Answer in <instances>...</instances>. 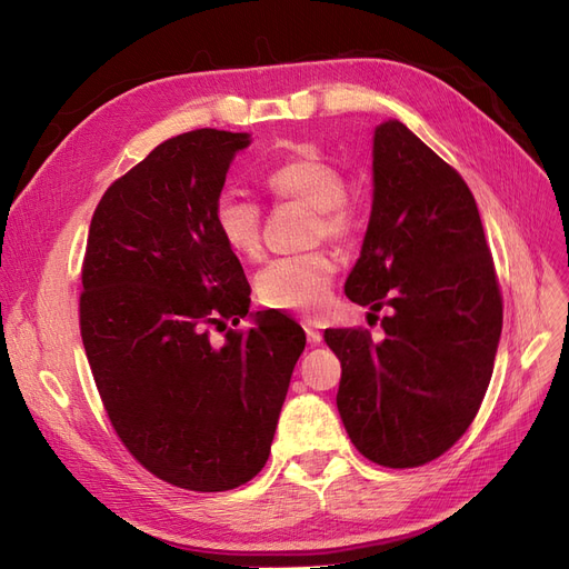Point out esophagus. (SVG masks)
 <instances>
[{
    "instance_id": "1",
    "label": "esophagus",
    "mask_w": 569,
    "mask_h": 569,
    "mask_svg": "<svg viewBox=\"0 0 569 569\" xmlns=\"http://www.w3.org/2000/svg\"><path fill=\"white\" fill-rule=\"evenodd\" d=\"M303 330H306L308 343H311V347H318V343L322 341V332L318 330V327H316L311 320H306V322H303Z\"/></svg>"
}]
</instances>
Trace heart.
<instances>
[{"mask_svg":"<svg viewBox=\"0 0 569 569\" xmlns=\"http://www.w3.org/2000/svg\"><path fill=\"white\" fill-rule=\"evenodd\" d=\"M266 187L274 197L301 201L316 211V230L325 237L349 239L356 230V213L343 199V176L337 166L320 153L301 151L270 168ZM216 230L234 253L253 258L261 251V209L258 203L237 194L222 192L213 209ZM335 263L332 258L313 251L303 256L274 258L258 278V295L272 308L284 311H316L330 295Z\"/></svg>","mask_w":569,"mask_h":569,"instance_id":"heart-1","label":"heart"}]
</instances>
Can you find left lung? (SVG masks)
I'll return each instance as SVG.
<instances>
[{
  "label": "left lung",
  "instance_id": "left-lung-1",
  "mask_svg": "<svg viewBox=\"0 0 569 569\" xmlns=\"http://www.w3.org/2000/svg\"><path fill=\"white\" fill-rule=\"evenodd\" d=\"M343 291L389 311L382 341L325 330L349 439L385 468L439 458L485 399L503 303L468 184L396 118L372 134V211Z\"/></svg>",
  "mask_w": 569,
  "mask_h": 569
}]
</instances>
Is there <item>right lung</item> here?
<instances>
[{
  "label": "right lung",
  "mask_w": 569,
  "mask_h": 569,
  "mask_svg": "<svg viewBox=\"0 0 569 569\" xmlns=\"http://www.w3.org/2000/svg\"><path fill=\"white\" fill-rule=\"evenodd\" d=\"M249 132L170 137L118 178L90 222L80 335L109 420L149 472L189 491L247 485L270 453L301 327L249 313L251 287L213 209Z\"/></svg>",
  "instance_id": "right-lung-1"
}]
</instances>
